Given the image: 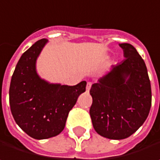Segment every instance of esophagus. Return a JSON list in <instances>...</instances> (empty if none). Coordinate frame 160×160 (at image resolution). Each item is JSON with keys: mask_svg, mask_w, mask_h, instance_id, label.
I'll list each match as a JSON object with an SVG mask.
<instances>
[{"mask_svg": "<svg viewBox=\"0 0 160 160\" xmlns=\"http://www.w3.org/2000/svg\"><path fill=\"white\" fill-rule=\"evenodd\" d=\"M91 87H92V82H87V86H86V89H87V91H89L90 89H91Z\"/></svg>", "mask_w": 160, "mask_h": 160, "instance_id": "34e87169", "label": "esophagus"}]
</instances>
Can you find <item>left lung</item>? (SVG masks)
Returning a JSON list of instances; mask_svg holds the SVG:
<instances>
[{"label": "left lung", "instance_id": "8db88e82", "mask_svg": "<svg viewBox=\"0 0 160 160\" xmlns=\"http://www.w3.org/2000/svg\"><path fill=\"white\" fill-rule=\"evenodd\" d=\"M125 59L92 85L90 115L95 132L120 140L134 133L145 121L152 92L146 66L136 49L120 43Z\"/></svg>", "mask_w": 160, "mask_h": 160}]
</instances>
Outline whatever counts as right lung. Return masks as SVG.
<instances>
[{
  "label": "right lung",
  "instance_id": "right-lung-1",
  "mask_svg": "<svg viewBox=\"0 0 160 160\" xmlns=\"http://www.w3.org/2000/svg\"><path fill=\"white\" fill-rule=\"evenodd\" d=\"M48 41L36 42L20 57L9 89V103L16 124L34 139L58 135L69 111L86 90V81L75 86L49 83L39 77L36 61Z\"/></svg>",
  "mask_w": 160,
  "mask_h": 160
}]
</instances>
